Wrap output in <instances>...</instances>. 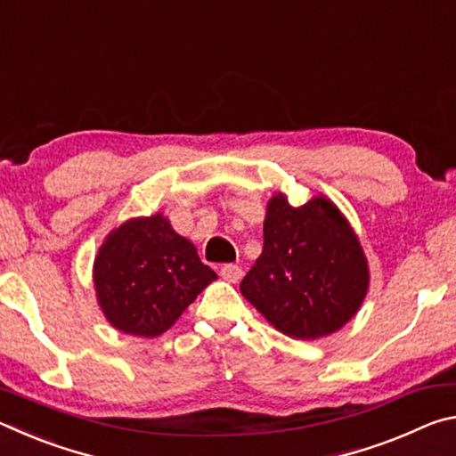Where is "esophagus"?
<instances>
[{"label": "esophagus", "instance_id": "obj_1", "mask_svg": "<svg viewBox=\"0 0 456 456\" xmlns=\"http://www.w3.org/2000/svg\"><path fill=\"white\" fill-rule=\"evenodd\" d=\"M221 277H223V280H225V281H229V283H237V281L243 277V269L239 267V265L227 264V265L221 267Z\"/></svg>", "mask_w": 456, "mask_h": 456}]
</instances>
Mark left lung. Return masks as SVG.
<instances>
[{"instance_id": "8db88e82", "label": "left lung", "mask_w": 456, "mask_h": 456, "mask_svg": "<svg viewBox=\"0 0 456 456\" xmlns=\"http://www.w3.org/2000/svg\"><path fill=\"white\" fill-rule=\"evenodd\" d=\"M368 283L358 237L330 199L302 207L283 192L269 199L264 251L239 289L275 330L296 339L334 334L356 315Z\"/></svg>"}]
</instances>
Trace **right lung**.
Masks as SVG:
<instances>
[{
  "mask_svg": "<svg viewBox=\"0 0 456 456\" xmlns=\"http://www.w3.org/2000/svg\"><path fill=\"white\" fill-rule=\"evenodd\" d=\"M92 275L104 318L138 338L163 334L217 280L163 213L128 219L114 229L100 245Z\"/></svg>",
  "mask_w": 456,
  "mask_h": 456,
  "instance_id": "right-lung-1",
  "label": "right lung"
}]
</instances>
